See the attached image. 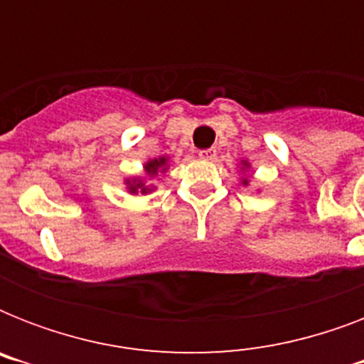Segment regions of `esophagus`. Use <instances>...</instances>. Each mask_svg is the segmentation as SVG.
Returning <instances> with one entry per match:
<instances>
[{
  "mask_svg": "<svg viewBox=\"0 0 364 364\" xmlns=\"http://www.w3.org/2000/svg\"><path fill=\"white\" fill-rule=\"evenodd\" d=\"M198 156L202 160H213L217 156V151L215 149H204V151H200Z\"/></svg>",
  "mask_w": 364,
  "mask_h": 364,
  "instance_id": "34e87169",
  "label": "esophagus"
}]
</instances>
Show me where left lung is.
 <instances>
[{
  "label": "left lung",
  "mask_w": 364,
  "mask_h": 364,
  "mask_svg": "<svg viewBox=\"0 0 364 364\" xmlns=\"http://www.w3.org/2000/svg\"><path fill=\"white\" fill-rule=\"evenodd\" d=\"M247 170H249V162H247V160H242V171H247ZM242 185H243V187H247V185H249L247 177H243Z\"/></svg>",
  "instance_id": "1"
}]
</instances>
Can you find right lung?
Returning a JSON list of instances; mask_svg holds the SVG:
<instances>
[{"label":"right lung","mask_w":364,"mask_h":364,"mask_svg":"<svg viewBox=\"0 0 364 364\" xmlns=\"http://www.w3.org/2000/svg\"><path fill=\"white\" fill-rule=\"evenodd\" d=\"M143 171H145V177H128V179H124L126 191L130 194L153 193L156 187L147 181H151L159 173H166L168 171V156H159V159L149 160V162L143 164Z\"/></svg>","instance_id":"right-lung-1"}]
</instances>
